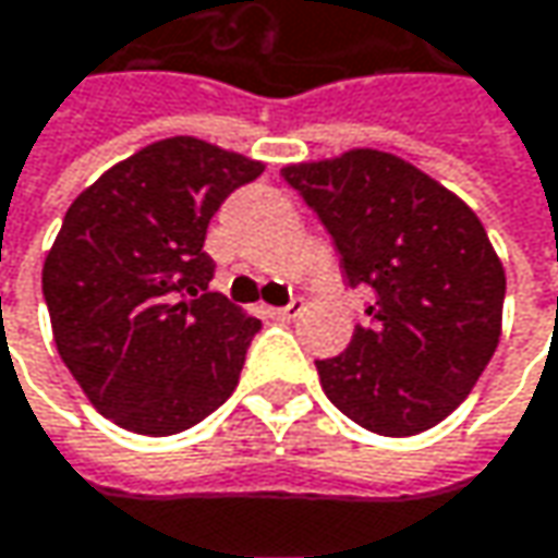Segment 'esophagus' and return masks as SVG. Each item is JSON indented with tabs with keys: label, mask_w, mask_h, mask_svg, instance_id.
<instances>
[{
	"label": "esophagus",
	"mask_w": 558,
	"mask_h": 558,
	"mask_svg": "<svg viewBox=\"0 0 558 558\" xmlns=\"http://www.w3.org/2000/svg\"><path fill=\"white\" fill-rule=\"evenodd\" d=\"M306 306H303V300H293V303H287V306H278V310H268L275 319H283V323H290V319H296L300 313H303Z\"/></svg>",
	"instance_id": "34e87169"
}]
</instances>
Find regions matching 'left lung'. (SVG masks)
Instances as JSON below:
<instances>
[{"label":"left lung","mask_w":558,"mask_h":558,"mask_svg":"<svg viewBox=\"0 0 558 558\" xmlns=\"http://www.w3.org/2000/svg\"><path fill=\"white\" fill-rule=\"evenodd\" d=\"M280 175L326 223L348 283L377 290L371 326L316 361L331 405L383 437L434 428L470 396L501 338L505 268L482 220L383 149L293 162Z\"/></svg>","instance_id":"left-lung-1"}]
</instances>
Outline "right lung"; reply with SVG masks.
Wrapping results in <instances>:
<instances>
[{"label":"right lung","mask_w":558,"mask_h":558,"mask_svg":"<svg viewBox=\"0 0 558 558\" xmlns=\"http://www.w3.org/2000/svg\"><path fill=\"white\" fill-rule=\"evenodd\" d=\"M265 162L169 136L111 166L70 204L44 258L53 341L114 425L169 437L217 412L262 329L207 290V223Z\"/></svg>","instance_id":"add662e5"}]
</instances>
